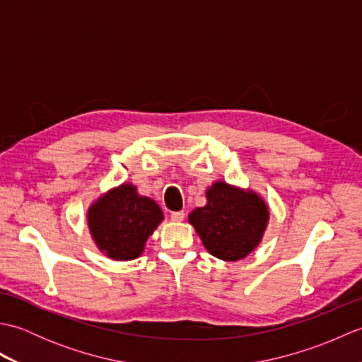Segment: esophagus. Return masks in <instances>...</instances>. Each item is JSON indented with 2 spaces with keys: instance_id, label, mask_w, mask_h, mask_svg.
Wrapping results in <instances>:
<instances>
[{
  "instance_id": "obj_1",
  "label": "esophagus",
  "mask_w": 362,
  "mask_h": 362,
  "mask_svg": "<svg viewBox=\"0 0 362 362\" xmlns=\"http://www.w3.org/2000/svg\"><path fill=\"white\" fill-rule=\"evenodd\" d=\"M171 219H173L174 222L183 221V219H185V211H173V213H171Z\"/></svg>"
}]
</instances>
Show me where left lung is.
Returning <instances> with one entry per match:
<instances>
[{"label": "left lung", "mask_w": 362, "mask_h": 362, "mask_svg": "<svg viewBox=\"0 0 362 362\" xmlns=\"http://www.w3.org/2000/svg\"><path fill=\"white\" fill-rule=\"evenodd\" d=\"M206 205L189 213L205 249L224 261H238L258 247L269 222L266 202L252 189L214 182L206 189Z\"/></svg>", "instance_id": "left-lung-1"}]
</instances>
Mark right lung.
Returning a JSON list of instances; mask_svg holds the SVG:
<instances>
[{
  "label": "right lung",
  "instance_id": "1",
  "mask_svg": "<svg viewBox=\"0 0 362 362\" xmlns=\"http://www.w3.org/2000/svg\"><path fill=\"white\" fill-rule=\"evenodd\" d=\"M87 219L98 249L112 259L129 261L141 255L163 213L132 183H122L90 205Z\"/></svg>",
  "mask_w": 362,
  "mask_h": 362
}]
</instances>
